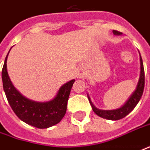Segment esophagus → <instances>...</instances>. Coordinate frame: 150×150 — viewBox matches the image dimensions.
<instances>
[{
    "label": "esophagus",
    "instance_id": "esophagus-1",
    "mask_svg": "<svg viewBox=\"0 0 150 150\" xmlns=\"http://www.w3.org/2000/svg\"><path fill=\"white\" fill-rule=\"evenodd\" d=\"M77 76H78V78H84L86 76L85 71L83 70V69H78V71H77Z\"/></svg>",
    "mask_w": 150,
    "mask_h": 150
}]
</instances>
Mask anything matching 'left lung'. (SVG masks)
<instances>
[{"label":"left lung","instance_id":"8db88e82","mask_svg":"<svg viewBox=\"0 0 150 150\" xmlns=\"http://www.w3.org/2000/svg\"><path fill=\"white\" fill-rule=\"evenodd\" d=\"M114 35H121L122 33L113 30ZM144 64H143V60L140 55V76L139 82L137 84L136 89L132 95L128 97L126 102L121 107V108H117V109H114V110H101L98 109L95 107L93 103L91 101L90 96H88V99L90 101V104L92 108V110L95 113L97 116L101 117L102 118L105 119H108V120H119L123 118L124 117H126L127 114L130 113L134 108L137 106V104L139 103L140 98L143 95L144 92Z\"/></svg>","mask_w":150,"mask_h":150}]
</instances>
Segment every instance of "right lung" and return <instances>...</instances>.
<instances>
[{
	"instance_id": "right-lung-1",
	"label": "right lung",
	"mask_w": 150,
	"mask_h": 150,
	"mask_svg": "<svg viewBox=\"0 0 150 150\" xmlns=\"http://www.w3.org/2000/svg\"><path fill=\"white\" fill-rule=\"evenodd\" d=\"M8 54L4 62L1 77L5 94L13 112L24 122L38 128H48L59 123L66 112L69 96L75 80L64 84L50 101H32L21 94L11 81L6 69Z\"/></svg>"
}]
</instances>
